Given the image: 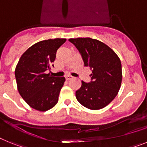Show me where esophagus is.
Instances as JSON below:
<instances>
[{"label": "esophagus", "instance_id": "34e87169", "mask_svg": "<svg viewBox=\"0 0 147 147\" xmlns=\"http://www.w3.org/2000/svg\"><path fill=\"white\" fill-rule=\"evenodd\" d=\"M66 80H71V79H73V76H70V75H68V76H67L65 77Z\"/></svg>", "mask_w": 147, "mask_h": 147}]
</instances>
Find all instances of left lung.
I'll return each instance as SVG.
<instances>
[{"label": "left lung", "mask_w": 147, "mask_h": 147, "mask_svg": "<svg viewBox=\"0 0 147 147\" xmlns=\"http://www.w3.org/2000/svg\"><path fill=\"white\" fill-rule=\"evenodd\" d=\"M82 57L85 66L92 70L91 82L82 81L76 90L78 102L90 110H100L117 96L122 81L121 60L108 45L96 39L78 37L68 40Z\"/></svg>", "instance_id": "left-lung-1"}]
</instances>
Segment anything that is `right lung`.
Listing matches in <instances>:
<instances>
[{"label":"right lung","instance_id":"add662e5","mask_svg":"<svg viewBox=\"0 0 147 147\" xmlns=\"http://www.w3.org/2000/svg\"><path fill=\"white\" fill-rule=\"evenodd\" d=\"M66 41L64 38L42 40L28 48L20 57L15 74L18 92L30 107L38 111L54 107L65 78L46 74L54 67L57 49Z\"/></svg>","mask_w":147,"mask_h":147}]
</instances>
